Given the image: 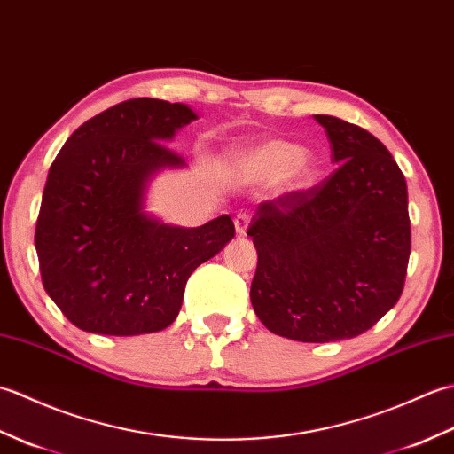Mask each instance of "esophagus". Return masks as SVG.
<instances>
[{
  "instance_id": "1",
  "label": "esophagus",
  "mask_w": 454,
  "mask_h": 454,
  "mask_svg": "<svg viewBox=\"0 0 454 454\" xmlns=\"http://www.w3.org/2000/svg\"><path fill=\"white\" fill-rule=\"evenodd\" d=\"M249 216L247 212H238L236 215V218H234V224H236V232L242 236V234H246V230H247V226H249Z\"/></svg>"
}]
</instances>
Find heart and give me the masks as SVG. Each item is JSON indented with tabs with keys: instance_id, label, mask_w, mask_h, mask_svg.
<instances>
[{
	"instance_id": "obj_1",
	"label": "heart",
	"mask_w": 454,
	"mask_h": 454,
	"mask_svg": "<svg viewBox=\"0 0 454 454\" xmlns=\"http://www.w3.org/2000/svg\"><path fill=\"white\" fill-rule=\"evenodd\" d=\"M238 173L247 183L278 179L286 187H302L314 177V161L296 144L273 138L244 150L236 161Z\"/></svg>"
}]
</instances>
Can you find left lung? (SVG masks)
Wrapping results in <instances>:
<instances>
[{
	"label": "left lung",
	"mask_w": 454,
	"mask_h": 454,
	"mask_svg": "<svg viewBox=\"0 0 454 454\" xmlns=\"http://www.w3.org/2000/svg\"><path fill=\"white\" fill-rule=\"evenodd\" d=\"M340 163L317 185L259 205L254 310L269 332L304 343L361 335L398 302L411 228L398 163L371 132L316 114Z\"/></svg>",
	"instance_id": "8db88e82"
}]
</instances>
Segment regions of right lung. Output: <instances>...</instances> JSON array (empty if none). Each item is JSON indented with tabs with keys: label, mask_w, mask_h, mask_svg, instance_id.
Wrapping results in <instances>:
<instances>
[{
	"label": "right lung",
	"mask_w": 454,
	"mask_h": 454,
	"mask_svg": "<svg viewBox=\"0 0 454 454\" xmlns=\"http://www.w3.org/2000/svg\"><path fill=\"white\" fill-rule=\"evenodd\" d=\"M195 119L187 105L129 99L85 121L58 152L35 247L44 291L80 330H163L181 310L191 273L234 238L228 215L177 228L142 212L152 173L185 161L163 142Z\"/></svg>",
	"instance_id": "right-lung-1"
}]
</instances>
